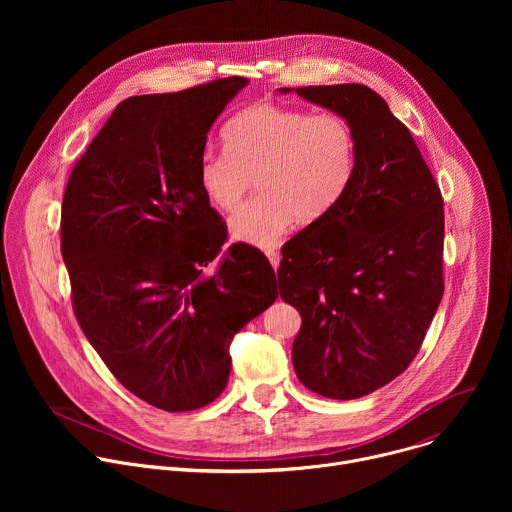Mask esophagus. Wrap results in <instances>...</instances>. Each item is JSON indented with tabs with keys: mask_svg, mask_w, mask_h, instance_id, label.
I'll use <instances>...</instances> for the list:
<instances>
[{
	"mask_svg": "<svg viewBox=\"0 0 512 512\" xmlns=\"http://www.w3.org/2000/svg\"><path fill=\"white\" fill-rule=\"evenodd\" d=\"M265 255H267V259L271 261L273 269H277V267H279V251H277L275 247H271V249H267V251H265Z\"/></svg>",
	"mask_w": 512,
	"mask_h": 512,
	"instance_id": "esophagus-1",
	"label": "esophagus"
}]
</instances>
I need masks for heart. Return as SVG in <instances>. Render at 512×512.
Returning a JSON list of instances; mask_svg holds the SVG:
<instances>
[{"mask_svg": "<svg viewBox=\"0 0 512 512\" xmlns=\"http://www.w3.org/2000/svg\"><path fill=\"white\" fill-rule=\"evenodd\" d=\"M225 152L204 150L198 184L212 206L233 212L257 178L259 194L233 216L239 241L269 249L294 225L326 216L348 190L358 160L352 123L338 111L257 103L223 127Z\"/></svg>", "mask_w": 512, "mask_h": 512, "instance_id": "heart-1", "label": "heart"}]
</instances>
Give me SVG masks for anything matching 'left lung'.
<instances>
[{
    "instance_id": "8db88e82",
    "label": "left lung",
    "mask_w": 512,
    "mask_h": 512,
    "mask_svg": "<svg viewBox=\"0 0 512 512\" xmlns=\"http://www.w3.org/2000/svg\"><path fill=\"white\" fill-rule=\"evenodd\" d=\"M296 93L342 113L358 160L340 202L281 247V300L302 316L298 379L328 399L369 395L417 356L444 296V198L413 135L364 85Z\"/></svg>"
}]
</instances>
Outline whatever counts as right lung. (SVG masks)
<instances>
[{"label":"right lung","instance_id":"add662e5","mask_svg":"<svg viewBox=\"0 0 512 512\" xmlns=\"http://www.w3.org/2000/svg\"><path fill=\"white\" fill-rule=\"evenodd\" d=\"M249 81L121 101L68 176L60 251L77 322L113 377L176 413L227 387L231 338L277 298L198 184L206 133Z\"/></svg>","mask_w":512,"mask_h":512}]
</instances>
